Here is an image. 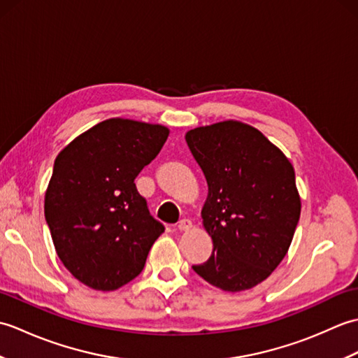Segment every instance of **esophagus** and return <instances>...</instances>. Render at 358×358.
<instances>
[{
	"instance_id": "1",
	"label": "esophagus",
	"mask_w": 358,
	"mask_h": 358,
	"mask_svg": "<svg viewBox=\"0 0 358 358\" xmlns=\"http://www.w3.org/2000/svg\"><path fill=\"white\" fill-rule=\"evenodd\" d=\"M177 227H178V231H189L192 227V222L189 218H183V220H180Z\"/></svg>"
}]
</instances>
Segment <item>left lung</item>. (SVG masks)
<instances>
[{"label": "left lung", "instance_id": "1", "mask_svg": "<svg viewBox=\"0 0 358 358\" xmlns=\"http://www.w3.org/2000/svg\"><path fill=\"white\" fill-rule=\"evenodd\" d=\"M208 181L203 226L214 250L192 269L227 292L246 291L283 260L300 218L292 164L277 146L240 121H222L186 134Z\"/></svg>", "mask_w": 358, "mask_h": 358}]
</instances>
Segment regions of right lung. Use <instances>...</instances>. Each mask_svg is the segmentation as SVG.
<instances>
[{
  "label": "right lung",
  "mask_w": 358,
  "mask_h": 358,
  "mask_svg": "<svg viewBox=\"0 0 358 358\" xmlns=\"http://www.w3.org/2000/svg\"><path fill=\"white\" fill-rule=\"evenodd\" d=\"M169 129L110 118L59 152L44 199V217L59 260L98 291H113L143 271L164 232L135 185Z\"/></svg>",
  "instance_id": "obj_1"
}]
</instances>
